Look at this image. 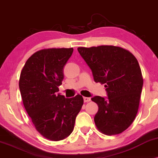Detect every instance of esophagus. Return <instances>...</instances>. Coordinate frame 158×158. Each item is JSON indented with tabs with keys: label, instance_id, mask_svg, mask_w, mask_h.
<instances>
[{
	"label": "esophagus",
	"instance_id": "34e87169",
	"mask_svg": "<svg viewBox=\"0 0 158 158\" xmlns=\"http://www.w3.org/2000/svg\"><path fill=\"white\" fill-rule=\"evenodd\" d=\"M83 101L84 102H89V101H90V98H88V97H83Z\"/></svg>",
	"mask_w": 158,
	"mask_h": 158
}]
</instances>
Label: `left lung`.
<instances>
[{
  "mask_svg": "<svg viewBox=\"0 0 158 158\" xmlns=\"http://www.w3.org/2000/svg\"><path fill=\"white\" fill-rule=\"evenodd\" d=\"M77 51L91 70L95 82L106 88V97L91 98L98 106L94 116L97 128L106 135L123 132L139 109L143 79L137 60L127 49L111 45L78 47Z\"/></svg>",
  "mask_w": 158,
  "mask_h": 158,
  "instance_id": "1",
  "label": "left lung"
}]
</instances>
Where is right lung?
Returning <instances> with one entry per match:
<instances>
[{
    "label": "right lung",
    "instance_id": "right-lung-1",
    "mask_svg": "<svg viewBox=\"0 0 158 158\" xmlns=\"http://www.w3.org/2000/svg\"><path fill=\"white\" fill-rule=\"evenodd\" d=\"M73 52V48L36 52L26 62L19 79L26 111L36 130L52 141L64 139L72 133L83 104L81 95L67 98L57 93L64 79V67Z\"/></svg>",
    "mask_w": 158,
    "mask_h": 158
}]
</instances>
